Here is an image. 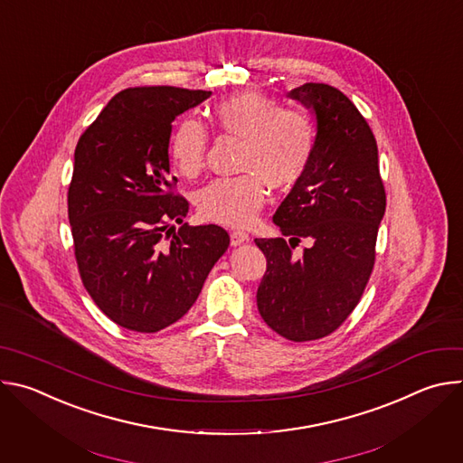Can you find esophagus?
<instances>
[{
  "mask_svg": "<svg viewBox=\"0 0 463 463\" xmlns=\"http://www.w3.org/2000/svg\"><path fill=\"white\" fill-rule=\"evenodd\" d=\"M245 241H249V234H247V232H243V231H232V232H231V245H232V247L241 245V243H245Z\"/></svg>",
  "mask_w": 463,
  "mask_h": 463,
  "instance_id": "34e87169",
  "label": "esophagus"
}]
</instances>
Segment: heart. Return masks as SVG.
<instances>
[{"label":"heart","instance_id":"1","mask_svg":"<svg viewBox=\"0 0 463 463\" xmlns=\"http://www.w3.org/2000/svg\"><path fill=\"white\" fill-rule=\"evenodd\" d=\"M213 122L225 136L243 141L240 170L234 177L211 181L195 195L200 214L227 227L250 225L266 205L269 184L289 188L309 170L317 150V128L309 113L282 108L261 93H238L218 102ZM209 136L194 118H181L170 136V159L186 177L200 174L205 163Z\"/></svg>","mask_w":463,"mask_h":463}]
</instances>
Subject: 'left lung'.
<instances>
[{"label":"left lung","mask_w":463,"mask_h":463,"mask_svg":"<svg viewBox=\"0 0 463 463\" xmlns=\"http://www.w3.org/2000/svg\"><path fill=\"white\" fill-rule=\"evenodd\" d=\"M288 97L315 115L317 150L273 216L284 238L254 240L268 258L256 306L279 335L304 343L335 332L359 304L373 269L386 194L375 137L345 93L309 82ZM302 237L312 247L293 255Z\"/></svg>","instance_id":"1"}]
</instances>
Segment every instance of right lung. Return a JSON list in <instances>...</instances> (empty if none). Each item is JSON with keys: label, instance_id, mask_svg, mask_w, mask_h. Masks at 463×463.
Instances as JSON below:
<instances>
[{"label": "right lung", "instance_id": "add662e5", "mask_svg": "<svg viewBox=\"0 0 463 463\" xmlns=\"http://www.w3.org/2000/svg\"><path fill=\"white\" fill-rule=\"evenodd\" d=\"M211 91L172 86L117 93L75 150L68 214L84 288L99 309L131 332L156 334L200 297L229 247L218 225L183 223L168 145L177 115ZM170 221L181 222L175 232Z\"/></svg>", "mask_w": 463, "mask_h": 463}]
</instances>
